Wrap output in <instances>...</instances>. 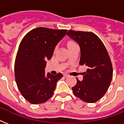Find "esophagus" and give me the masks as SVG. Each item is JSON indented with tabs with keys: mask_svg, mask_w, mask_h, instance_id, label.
I'll list each match as a JSON object with an SVG mask.
<instances>
[{
	"mask_svg": "<svg viewBox=\"0 0 124 124\" xmlns=\"http://www.w3.org/2000/svg\"><path fill=\"white\" fill-rule=\"evenodd\" d=\"M64 77H69V75H68V74H64Z\"/></svg>",
	"mask_w": 124,
	"mask_h": 124,
	"instance_id": "esophagus-1",
	"label": "esophagus"
}]
</instances>
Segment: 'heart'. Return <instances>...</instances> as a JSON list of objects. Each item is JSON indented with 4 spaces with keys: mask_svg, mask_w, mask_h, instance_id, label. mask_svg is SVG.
<instances>
[{
    "mask_svg": "<svg viewBox=\"0 0 124 124\" xmlns=\"http://www.w3.org/2000/svg\"><path fill=\"white\" fill-rule=\"evenodd\" d=\"M75 42H72V41H70L68 43V46H70V45H71V44H75Z\"/></svg>",
    "mask_w": 124,
    "mask_h": 124,
    "instance_id": "heart-1",
    "label": "heart"
}]
</instances>
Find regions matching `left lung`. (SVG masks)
<instances>
[{"label":"left lung","mask_w":124,"mask_h":124,"mask_svg":"<svg viewBox=\"0 0 124 124\" xmlns=\"http://www.w3.org/2000/svg\"><path fill=\"white\" fill-rule=\"evenodd\" d=\"M67 35L79 44V64L87 67L83 73L82 81L77 78L73 92L84 102H97L106 94L113 78V66L108 51L100 38L92 32L69 30Z\"/></svg>","instance_id":"1"}]
</instances>
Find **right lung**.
I'll list each match as a JSON object with an SVG mask.
<instances>
[{
	"label": "right lung",
	"mask_w": 124,
	"mask_h": 124,
	"mask_svg": "<svg viewBox=\"0 0 124 124\" xmlns=\"http://www.w3.org/2000/svg\"><path fill=\"white\" fill-rule=\"evenodd\" d=\"M67 30L37 28L20 42L15 62V77L20 93L32 104L44 103L53 96L62 73L45 74L46 61L52 57L57 43Z\"/></svg>",
	"instance_id": "obj_1"
}]
</instances>
